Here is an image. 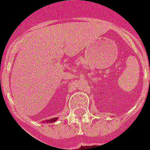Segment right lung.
Returning <instances> with one entry per match:
<instances>
[{
	"label": "right lung",
	"mask_w": 150,
	"mask_h": 150,
	"mask_svg": "<svg viewBox=\"0 0 150 150\" xmlns=\"http://www.w3.org/2000/svg\"><path fill=\"white\" fill-rule=\"evenodd\" d=\"M57 117H55V118H52V119H50V120H46V122L47 123H54V122H56V121L57 120Z\"/></svg>",
	"instance_id": "right-lung-1"
}]
</instances>
